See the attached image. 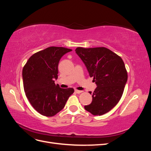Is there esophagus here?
<instances>
[{
	"instance_id": "34e87169",
	"label": "esophagus",
	"mask_w": 151,
	"mask_h": 151,
	"mask_svg": "<svg viewBox=\"0 0 151 151\" xmlns=\"http://www.w3.org/2000/svg\"><path fill=\"white\" fill-rule=\"evenodd\" d=\"M75 92L77 94H80V93L83 92V91H79V90H77V89H75Z\"/></svg>"
}]
</instances>
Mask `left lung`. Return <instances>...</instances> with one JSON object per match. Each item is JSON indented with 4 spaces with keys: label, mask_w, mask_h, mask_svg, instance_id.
Listing matches in <instances>:
<instances>
[{
    "label": "left lung",
    "mask_w": 151,
    "mask_h": 151,
    "mask_svg": "<svg viewBox=\"0 0 151 151\" xmlns=\"http://www.w3.org/2000/svg\"><path fill=\"white\" fill-rule=\"evenodd\" d=\"M75 51L97 85L92 93V102L84 108L93 115H104L122 98L128 79L124 62L120 56L104 47H77Z\"/></svg>",
    "instance_id": "left-lung-1"
}]
</instances>
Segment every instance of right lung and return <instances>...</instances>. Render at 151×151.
Listing matches in <instances>:
<instances>
[{"instance_id":"add662e5","label":"right lung","mask_w":151,"mask_h":151,"mask_svg":"<svg viewBox=\"0 0 151 151\" xmlns=\"http://www.w3.org/2000/svg\"><path fill=\"white\" fill-rule=\"evenodd\" d=\"M72 51L63 47H50L33 54L22 69L24 89L27 98L41 115L53 116L64 108L73 88L62 89L55 84L58 65L63 55Z\"/></svg>"}]
</instances>
